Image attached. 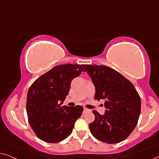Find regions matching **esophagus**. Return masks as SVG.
Segmentation results:
<instances>
[{"label": "esophagus", "mask_w": 159, "mask_h": 159, "mask_svg": "<svg viewBox=\"0 0 159 159\" xmlns=\"http://www.w3.org/2000/svg\"><path fill=\"white\" fill-rule=\"evenodd\" d=\"M90 112H91V110L88 109V108H84L83 114H87V113H90Z\"/></svg>", "instance_id": "esophagus-1"}]
</instances>
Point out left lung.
Listing matches in <instances>:
<instances>
[{
    "instance_id": "obj_1",
    "label": "left lung",
    "mask_w": 159,
    "mask_h": 159,
    "mask_svg": "<svg viewBox=\"0 0 159 159\" xmlns=\"http://www.w3.org/2000/svg\"><path fill=\"white\" fill-rule=\"evenodd\" d=\"M95 87V100L104 99L105 114L93 111L95 120L89 125L95 138L108 144L120 143L131 134L141 110L138 93L129 80L106 66L82 65Z\"/></svg>"
}]
</instances>
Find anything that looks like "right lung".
<instances>
[{"label": "right lung", "instance_id": "add662e5", "mask_svg": "<svg viewBox=\"0 0 159 159\" xmlns=\"http://www.w3.org/2000/svg\"><path fill=\"white\" fill-rule=\"evenodd\" d=\"M82 71L83 67L80 64L56 66L30 86L27 98L28 121L41 140L56 143L72 132L83 107H61V105L68 95L71 80L80 75Z\"/></svg>", "mask_w": 159, "mask_h": 159}]
</instances>
